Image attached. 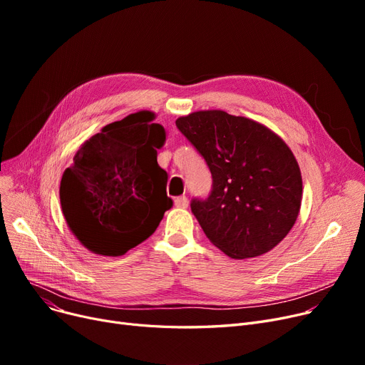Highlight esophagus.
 <instances>
[{"label":"esophagus","mask_w":365,"mask_h":365,"mask_svg":"<svg viewBox=\"0 0 365 365\" xmlns=\"http://www.w3.org/2000/svg\"><path fill=\"white\" fill-rule=\"evenodd\" d=\"M187 204H189V201H187V198H186L185 195L178 197V198L175 200V205H176L178 208H186V207H187Z\"/></svg>","instance_id":"obj_1"}]
</instances>
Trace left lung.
I'll list each match as a JSON object with an SVG mask.
<instances>
[{"label": "left lung", "instance_id": "obj_1", "mask_svg": "<svg viewBox=\"0 0 365 365\" xmlns=\"http://www.w3.org/2000/svg\"><path fill=\"white\" fill-rule=\"evenodd\" d=\"M176 125L212 171V194L190 202L210 242L232 259L272 250L300 212L302 173L292 149L263 124L219 109L192 112Z\"/></svg>", "mask_w": 365, "mask_h": 365}]
</instances>
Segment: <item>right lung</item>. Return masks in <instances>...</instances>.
<instances>
[{"label":"right lung","mask_w":365,"mask_h":365,"mask_svg":"<svg viewBox=\"0 0 365 365\" xmlns=\"http://www.w3.org/2000/svg\"><path fill=\"white\" fill-rule=\"evenodd\" d=\"M139 110L105 125L75 153L61 180L65 220L94 255L123 256L149 238L173 201L157 163L165 130Z\"/></svg>","instance_id":"obj_1"}]
</instances>
